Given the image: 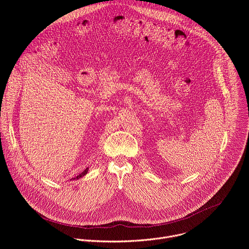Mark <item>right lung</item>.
<instances>
[{"instance_id":"obj_1","label":"right lung","mask_w":249,"mask_h":249,"mask_svg":"<svg viewBox=\"0 0 249 249\" xmlns=\"http://www.w3.org/2000/svg\"><path fill=\"white\" fill-rule=\"evenodd\" d=\"M88 171H89V168H86V169H85V170H84V171H83L81 174H79V175L76 177V178H77V179L81 178V177H83L84 175H86V174L88 173ZM76 178H74V179H76ZM72 179H73V178H72Z\"/></svg>"}]
</instances>
